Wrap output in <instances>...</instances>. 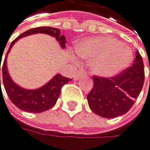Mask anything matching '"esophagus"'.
Segmentation results:
<instances>
[{"instance_id":"1","label":"esophagus","mask_w":150,"mask_h":150,"mask_svg":"<svg viewBox=\"0 0 150 150\" xmlns=\"http://www.w3.org/2000/svg\"><path fill=\"white\" fill-rule=\"evenodd\" d=\"M86 76V71H85V69L84 68H80L79 70H77L76 72V74H74V80H76V79H79L80 77H82V76Z\"/></svg>"}]
</instances>
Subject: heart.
<instances>
[{
    "label": "heart",
    "mask_w": 150,
    "mask_h": 150,
    "mask_svg": "<svg viewBox=\"0 0 150 150\" xmlns=\"http://www.w3.org/2000/svg\"><path fill=\"white\" fill-rule=\"evenodd\" d=\"M78 56L92 62V72L101 76H112L129 65L132 53L112 38H93L74 48Z\"/></svg>",
    "instance_id": "b5f03b06"
}]
</instances>
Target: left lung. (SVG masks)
<instances>
[{"label":"left lung","instance_id":"left-lung-1","mask_svg":"<svg viewBox=\"0 0 150 150\" xmlns=\"http://www.w3.org/2000/svg\"><path fill=\"white\" fill-rule=\"evenodd\" d=\"M93 88L88 94L92 112L104 118L126 113L142 90L145 81L144 62L137 50L133 65L110 77L93 76Z\"/></svg>","mask_w":150,"mask_h":150}]
</instances>
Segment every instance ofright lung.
Wrapping results in <instances>:
<instances>
[{
	"label": "right lung",
	"instance_id": "add662e5",
	"mask_svg": "<svg viewBox=\"0 0 150 150\" xmlns=\"http://www.w3.org/2000/svg\"><path fill=\"white\" fill-rule=\"evenodd\" d=\"M36 33H45V34H49L52 37H55L56 40L60 42L62 48H65V37L60 36L61 31L58 28H50V26H41V28L29 29L24 32L23 34H21L19 37H17L13 41H12L6 53L2 66L1 65V61H0V71L1 69L4 86L11 101L17 108L22 110H25V112L38 113L45 112V110L52 108L55 105V103L60 96L62 86L68 83L69 81H71V79L62 76V74H56L49 83L41 86L40 88H38L35 90L24 89L13 82L11 77L9 76L6 66V57L8 55L9 50H10L11 47L14 44V42L18 40L19 38L31 34H36Z\"/></svg>",
	"mask_w": 150,
	"mask_h": 150
}]
</instances>
